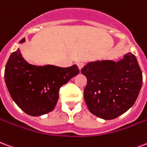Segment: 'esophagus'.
I'll use <instances>...</instances> for the list:
<instances>
[{
    "mask_svg": "<svg viewBox=\"0 0 147 147\" xmlns=\"http://www.w3.org/2000/svg\"><path fill=\"white\" fill-rule=\"evenodd\" d=\"M77 65H78V68H79V69H80V70H81V69L83 68V66H84V64L83 63H77Z\"/></svg>",
    "mask_w": 147,
    "mask_h": 147,
    "instance_id": "1",
    "label": "esophagus"
}]
</instances>
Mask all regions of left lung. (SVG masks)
I'll return each mask as SVG.
<instances>
[{
    "label": "left lung",
    "mask_w": 147,
    "mask_h": 147,
    "mask_svg": "<svg viewBox=\"0 0 147 147\" xmlns=\"http://www.w3.org/2000/svg\"><path fill=\"white\" fill-rule=\"evenodd\" d=\"M87 78L84 98L88 110L104 120H112L130 109L141 89L142 74L131 52L118 62H91L81 69Z\"/></svg>",
    "instance_id": "8db88e82"
}]
</instances>
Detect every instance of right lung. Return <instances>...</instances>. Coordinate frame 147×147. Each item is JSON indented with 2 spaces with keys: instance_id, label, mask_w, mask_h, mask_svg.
Instances as JSON below:
<instances>
[{
  "instance_id": "right-lung-1",
  "label": "right lung",
  "mask_w": 147,
  "mask_h": 147,
  "mask_svg": "<svg viewBox=\"0 0 147 147\" xmlns=\"http://www.w3.org/2000/svg\"><path fill=\"white\" fill-rule=\"evenodd\" d=\"M24 41L25 38H22L19 43ZM78 74L77 65L66 68L31 65L17 49L7 60L5 80L17 106L30 116H40L53 110L61 87Z\"/></svg>"
}]
</instances>
